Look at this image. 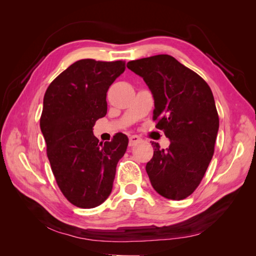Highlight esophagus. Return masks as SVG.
Returning a JSON list of instances; mask_svg holds the SVG:
<instances>
[{
    "label": "esophagus",
    "mask_w": 256,
    "mask_h": 256,
    "mask_svg": "<svg viewBox=\"0 0 256 256\" xmlns=\"http://www.w3.org/2000/svg\"><path fill=\"white\" fill-rule=\"evenodd\" d=\"M143 140L142 138H140V136H131L130 138H129V146H136V144H138V143H141Z\"/></svg>",
    "instance_id": "esophagus-1"
}]
</instances>
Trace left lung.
Listing matches in <instances>:
<instances>
[{"mask_svg":"<svg viewBox=\"0 0 256 256\" xmlns=\"http://www.w3.org/2000/svg\"><path fill=\"white\" fill-rule=\"evenodd\" d=\"M150 90L156 127L168 138L146 164L152 188L168 200H184L200 184L214 156L219 116L212 92L200 76L168 54L128 62Z\"/></svg>","mask_w":256,"mask_h":256,"instance_id":"8db88e82","label":"left lung"}]
</instances>
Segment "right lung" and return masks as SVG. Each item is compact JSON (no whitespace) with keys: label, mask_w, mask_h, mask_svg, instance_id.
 Listing matches in <instances>:
<instances>
[{"label":"right lung","mask_w":256,"mask_h":256,"mask_svg":"<svg viewBox=\"0 0 256 256\" xmlns=\"http://www.w3.org/2000/svg\"><path fill=\"white\" fill-rule=\"evenodd\" d=\"M125 62L80 60L46 90L40 129L58 186L76 207L94 208L110 196L116 166L126 152L127 136L99 142L92 134L106 114V92L125 72Z\"/></svg>","instance_id":"obj_1"}]
</instances>
